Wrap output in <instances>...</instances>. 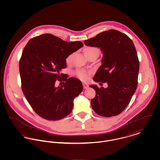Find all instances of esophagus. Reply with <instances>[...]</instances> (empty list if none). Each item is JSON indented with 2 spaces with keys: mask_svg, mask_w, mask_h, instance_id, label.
I'll use <instances>...</instances> for the list:
<instances>
[{
  "mask_svg": "<svg viewBox=\"0 0 160 160\" xmlns=\"http://www.w3.org/2000/svg\"><path fill=\"white\" fill-rule=\"evenodd\" d=\"M82 85H83V87H84V89H87V88H88V87H89V86H88L87 84H85V83H83Z\"/></svg>",
  "mask_w": 160,
  "mask_h": 160,
  "instance_id": "obj_1",
  "label": "esophagus"
}]
</instances>
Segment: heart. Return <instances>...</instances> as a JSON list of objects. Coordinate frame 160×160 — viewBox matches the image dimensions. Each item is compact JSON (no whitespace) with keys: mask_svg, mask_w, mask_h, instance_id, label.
Instances as JSON below:
<instances>
[{"mask_svg":"<svg viewBox=\"0 0 160 160\" xmlns=\"http://www.w3.org/2000/svg\"><path fill=\"white\" fill-rule=\"evenodd\" d=\"M84 53L85 55L87 57L88 55L92 54V53H97L98 54V50L97 48L94 47H86L84 49ZM71 55H69L68 57L66 58V62L67 63H69L71 60ZM92 71H87L84 69H77L75 71L76 76L80 79L82 81H87L89 79L90 75L91 74Z\"/></svg>","mask_w":160,"mask_h":160,"instance_id":"b5f03b06","label":"heart"}]
</instances>
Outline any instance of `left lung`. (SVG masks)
<instances>
[{
    "label": "left lung",
    "mask_w": 160,
    "mask_h": 160,
    "mask_svg": "<svg viewBox=\"0 0 160 160\" xmlns=\"http://www.w3.org/2000/svg\"><path fill=\"white\" fill-rule=\"evenodd\" d=\"M84 44L99 47L103 52L102 65L93 79L108 84L107 88L89 86L96 92L92 107L102 116L118 115L129 105L137 89L139 61L134 44L127 35L115 29L99 33Z\"/></svg>",
    "instance_id": "left-lung-1"
}]
</instances>
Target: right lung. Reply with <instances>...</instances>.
Returning <instances> with one entry per match:
<instances>
[{
  "mask_svg": "<svg viewBox=\"0 0 160 160\" xmlns=\"http://www.w3.org/2000/svg\"><path fill=\"white\" fill-rule=\"evenodd\" d=\"M80 41L68 42L50 34L30 39L24 47L19 69L23 93L34 111L47 120L67 116L73 108V100L83 89L75 78L60 74L67 68L66 58L83 47ZM65 81L56 88V81Z\"/></svg>",
  "mask_w": 160,
  "mask_h": 160,
  "instance_id": "1",
  "label": "right lung"
}]
</instances>
